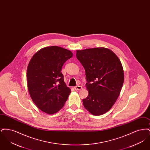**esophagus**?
Instances as JSON below:
<instances>
[{
	"label": "esophagus",
	"instance_id": "esophagus-1",
	"mask_svg": "<svg viewBox=\"0 0 150 150\" xmlns=\"http://www.w3.org/2000/svg\"><path fill=\"white\" fill-rule=\"evenodd\" d=\"M74 88H75V90L80 91V90H81L83 88H82V86H75V87H74Z\"/></svg>",
	"mask_w": 150,
	"mask_h": 150
}]
</instances>
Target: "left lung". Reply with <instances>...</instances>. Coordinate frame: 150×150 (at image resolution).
<instances>
[{
    "instance_id": "8db88e82",
    "label": "left lung",
    "mask_w": 150,
    "mask_h": 150,
    "mask_svg": "<svg viewBox=\"0 0 150 150\" xmlns=\"http://www.w3.org/2000/svg\"><path fill=\"white\" fill-rule=\"evenodd\" d=\"M76 58L86 70L88 96L83 105L92 115H101L113 106L124 80L119 58L104 47L76 50Z\"/></svg>"
}]
</instances>
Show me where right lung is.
<instances>
[{
  "label": "right lung",
  "instance_id": "obj_1",
  "mask_svg": "<svg viewBox=\"0 0 150 150\" xmlns=\"http://www.w3.org/2000/svg\"><path fill=\"white\" fill-rule=\"evenodd\" d=\"M73 56L71 51L58 46L38 50L27 69L28 88L36 106L45 113L54 114L64 107L71 93L61 72L64 62Z\"/></svg>",
  "mask_w": 150,
  "mask_h": 150
}]
</instances>
